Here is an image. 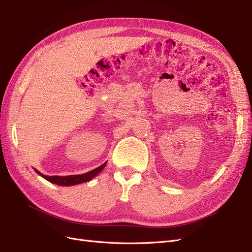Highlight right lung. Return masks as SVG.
I'll return each mask as SVG.
<instances>
[{
	"label": "right lung",
	"instance_id": "obj_1",
	"mask_svg": "<svg viewBox=\"0 0 252 252\" xmlns=\"http://www.w3.org/2000/svg\"><path fill=\"white\" fill-rule=\"evenodd\" d=\"M106 163H107V162H105L100 167H97V168L91 170L89 172L83 173V174H78V175H66V177H60V175H53V177H48V175H44L43 173H41L40 171H37L36 169H34V171L37 174H40L41 177H43L45 180H47L50 183H53V184L61 185V186H72V185L82 184V183H85V182L90 181L91 179H94L95 175H97L103 170Z\"/></svg>",
	"mask_w": 252,
	"mask_h": 252
}]
</instances>
